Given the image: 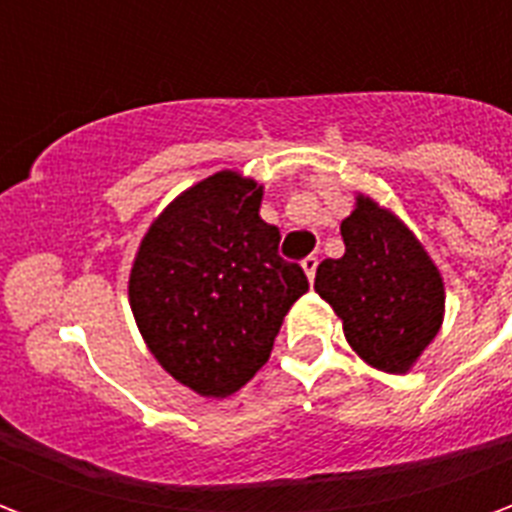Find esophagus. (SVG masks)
Here are the masks:
<instances>
[{"instance_id": "34e87169", "label": "esophagus", "mask_w": 512, "mask_h": 512, "mask_svg": "<svg viewBox=\"0 0 512 512\" xmlns=\"http://www.w3.org/2000/svg\"><path fill=\"white\" fill-rule=\"evenodd\" d=\"M301 266H304V271H307V277H310V282L315 279V271H318V257L310 255L301 260Z\"/></svg>"}]
</instances>
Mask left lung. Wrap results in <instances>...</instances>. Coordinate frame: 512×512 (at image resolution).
<instances>
[{"label":"left lung","instance_id":"left-lung-1","mask_svg":"<svg viewBox=\"0 0 512 512\" xmlns=\"http://www.w3.org/2000/svg\"><path fill=\"white\" fill-rule=\"evenodd\" d=\"M345 255L323 260L315 290L343 318L348 343L386 373H406L436 337L444 285L414 235L370 197L340 224Z\"/></svg>","mask_w":512,"mask_h":512}]
</instances>
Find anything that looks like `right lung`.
I'll list each match as a JSON object with an SVG mask.
<instances>
[{"label":"right lung","mask_w":512,"mask_h":512,"mask_svg":"<svg viewBox=\"0 0 512 512\" xmlns=\"http://www.w3.org/2000/svg\"><path fill=\"white\" fill-rule=\"evenodd\" d=\"M263 189L216 172L147 230L131 268V310L161 367L205 397L233 395L266 365L285 312L307 293L260 219Z\"/></svg>","instance_id":"right-lung-1"}]
</instances>
